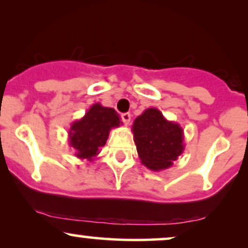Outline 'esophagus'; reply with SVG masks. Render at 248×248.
<instances>
[{
	"label": "esophagus",
	"instance_id": "esophagus-1",
	"mask_svg": "<svg viewBox=\"0 0 248 248\" xmlns=\"http://www.w3.org/2000/svg\"><path fill=\"white\" fill-rule=\"evenodd\" d=\"M121 118H122V121H124L126 124H128L130 122V119H132V115H130L129 113H124V114L121 115Z\"/></svg>",
	"mask_w": 248,
	"mask_h": 248
}]
</instances>
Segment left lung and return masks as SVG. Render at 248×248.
Returning <instances> with one entry per match:
<instances>
[{"label": "left lung", "mask_w": 248, "mask_h": 248, "mask_svg": "<svg viewBox=\"0 0 248 248\" xmlns=\"http://www.w3.org/2000/svg\"><path fill=\"white\" fill-rule=\"evenodd\" d=\"M141 163L154 171L166 170L184 152V130L164 118L157 108H147L132 126Z\"/></svg>", "instance_id": "1"}]
</instances>
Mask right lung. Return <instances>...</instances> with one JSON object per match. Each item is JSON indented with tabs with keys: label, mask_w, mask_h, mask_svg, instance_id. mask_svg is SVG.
Wrapping results in <instances>:
<instances>
[{
	"label": "right lung",
	"mask_w": 248,
	"mask_h": 248,
	"mask_svg": "<svg viewBox=\"0 0 248 248\" xmlns=\"http://www.w3.org/2000/svg\"><path fill=\"white\" fill-rule=\"evenodd\" d=\"M122 124L114 108L104 107L96 102L79 120L72 122L69 129V144L80 160L94 161L106 144L110 129Z\"/></svg>",
	"instance_id": "1"
}]
</instances>
